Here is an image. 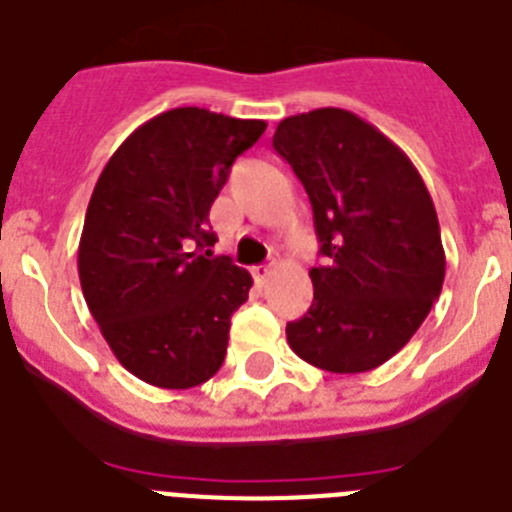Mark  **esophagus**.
Segmentation results:
<instances>
[{
	"mask_svg": "<svg viewBox=\"0 0 512 512\" xmlns=\"http://www.w3.org/2000/svg\"><path fill=\"white\" fill-rule=\"evenodd\" d=\"M270 273H273V270H270V265L252 267V275H255V283L257 285H265L267 278H270Z\"/></svg>",
	"mask_w": 512,
	"mask_h": 512,
	"instance_id": "esophagus-1",
	"label": "esophagus"
}]
</instances>
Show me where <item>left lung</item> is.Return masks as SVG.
Instances as JSON below:
<instances>
[{
  "label": "left lung",
  "instance_id": "8db88e82",
  "mask_svg": "<svg viewBox=\"0 0 512 512\" xmlns=\"http://www.w3.org/2000/svg\"><path fill=\"white\" fill-rule=\"evenodd\" d=\"M275 153L313 209L324 262L313 303L285 326L290 349L336 375L367 372L411 342L444 285L434 201L395 142L347 109H313L278 124Z\"/></svg>",
  "mask_w": 512,
  "mask_h": 512
}]
</instances>
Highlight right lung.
<instances>
[{"instance_id":"right-lung-1","label":"right lung","mask_w":512,"mask_h":512,"mask_svg":"<svg viewBox=\"0 0 512 512\" xmlns=\"http://www.w3.org/2000/svg\"><path fill=\"white\" fill-rule=\"evenodd\" d=\"M267 124L199 107L137 127L101 170L78 245L86 306L124 370L186 390L216 375L247 270L211 257L209 209Z\"/></svg>"}]
</instances>
